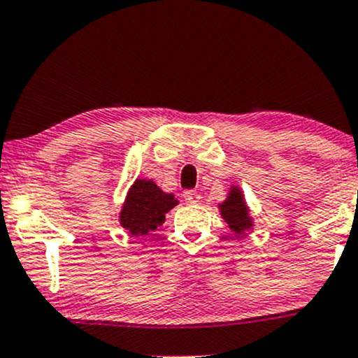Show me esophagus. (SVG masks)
<instances>
[{
    "mask_svg": "<svg viewBox=\"0 0 358 358\" xmlns=\"http://www.w3.org/2000/svg\"><path fill=\"white\" fill-rule=\"evenodd\" d=\"M184 201L189 204H197L201 201V194L197 191H186L184 192Z\"/></svg>",
    "mask_w": 358,
    "mask_h": 358,
    "instance_id": "esophagus-1",
    "label": "esophagus"
}]
</instances>
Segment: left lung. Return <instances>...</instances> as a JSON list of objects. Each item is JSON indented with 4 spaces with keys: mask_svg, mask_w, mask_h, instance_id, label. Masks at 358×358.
Listing matches in <instances>:
<instances>
[{
    "mask_svg": "<svg viewBox=\"0 0 358 358\" xmlns=\"http://www.w3.org/2000/svg\"><path fill=\"white\" fill-rule=\"evenodd\" d=\"M220 211L222 220L228 222L229 228L236 234H243L253 228V217L250 216L245 196L238 186H231L229 196L226 197L224 203L220 204Z\"/></svg>",
    "mask_w": 358,
    "mask_h": 358,
    "instance_id": "1",
    "label": "left lung"
}]
</instances>
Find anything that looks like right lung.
I'll use <instances>...</instances> for the list:
<instances>
[{
	"label": "right lung",
	"instance_id": "add662e5",
	"mask_svg": "<svg viewBox=\"0 0 358 358\" xmlns=\"http://www.w3.org/2000/svg\"><path fill=\"white\" fill-rule=\"evenodd\" d=\"M174 206H178L174 194L164 192L154 180L136 179L120 209V226L132 236H144L166 221V214Z\"/></svg>",
	"mask_w": 358,
	"mask_h": 358
}]
</instances>
